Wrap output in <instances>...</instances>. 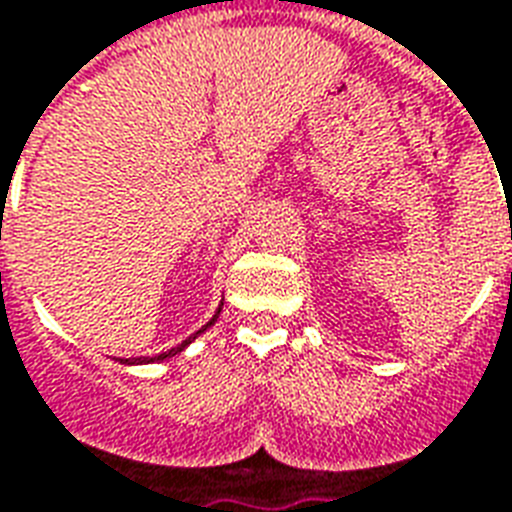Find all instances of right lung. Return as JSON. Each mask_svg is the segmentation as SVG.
<instances>
[{
  "label": "right lung",
  "instance_id": "right-lung-1",
  "mask_svg": "<svg viewBox=\"0 0 512 512\" xmlns=\"http://www.w3.org/2000/svg\"><path fill=\"white\" fill-rule=\"evenodd\" d=\"M220 311H222V300H220V306H217V311H214V317L209 319V322H206V325L201 327V330H195V333L190 335V338H185V341H182V343H177L174 349L163 351V354H155V357H134V360H120V362H123V365H150V362L169 360V357H174V354H179V351H185L187 346H190V343H193L195 338H198V335L204 333V330H209V327H212L214 322H217V317H220Z\"/></svg>",
  "mask_w": 512,
  "mask_h": 512
}]
</instances>
